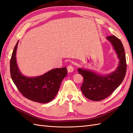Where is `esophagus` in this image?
<instances>
[{
	"instance_id": "1",
	"label": "esophagus",
	"mask_w": 133,
	"mask_h": 133,
	"mask_svg": "<svg viewBox=\"0 0 133 133\" xmlns=\"http://www.w3.org/2000/svg\"><path fill=\"white\" fill-rule=\"evenodd\" d=\"M67 70L68 71L71 73V72H73L74 70V66L71 65V64H70V65H68L67 66Z\"/></svg>"
}]
</instances>
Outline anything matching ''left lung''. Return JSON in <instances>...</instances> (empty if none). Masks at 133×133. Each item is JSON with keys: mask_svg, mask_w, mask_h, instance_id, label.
I'll list each match as a JSON object with an SVG mask.
<instances>
[{"mask_svg": "<svg viewBox=\"0 0 133 133\" xmlns=\"http://www.w3.org/2000/svg\"><path fill=\"white\" fill-rule=\"evenodd\" d=\"M113 46L119 59V63L115 71L105 75H100L81 68L78 69L84 81L81 86L83 94L92 101H100L110 95L122 83L125 76L127 63L125 53L123 44L114 35L107 37Z\"/></svg>", "mask_w": 133, "mask_h": 133, "instance_id": "1", "label": "left lung"}]
</instances>
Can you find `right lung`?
Here are the masks:
<instances>
[{
    "mask_svg": "<svg viewBox=\"0 0 133 133\" xmlns=\"http://www.w3.org/2000/svg\"><path fill=\"white\" fill-rule=\"evenodd\" d=\"M18 42L10 59V71L12 80L18 90L26 98L40 103L50 102L57 95L62 80L67 75L66 68L54 69L37 77L24 76L19 71L16 62Z\"/></svg>",
    "mask_w": 133,
    "mask_h": 133,
    "instance_id": "add662e5",
    "label": "right lung"
}]
</instances>
